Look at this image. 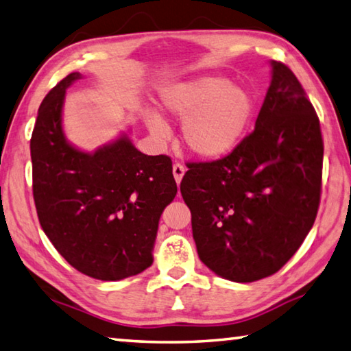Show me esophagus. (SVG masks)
Returning <instances> with one entry per match:
<instances>
[{
	"label": "esophagus",
	"instance_id": "esophagus-1",
	"mask_svg": "<svg viewBox=\"0 0 351 351\" xmlns=\"http://www.w3.org/2000/svg\"><path fill=\"white\" fill-rule=\"evenodd\" d=\"M184 171H186V168H184L180 162H176V163L173 165V174H174V178H176L177 183L182 182Z\"/></svg>",
	"mask_w": 351,
	"mask_h": 351
}]
</instances>
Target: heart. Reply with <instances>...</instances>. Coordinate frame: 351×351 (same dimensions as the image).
<instances>
[{"mask_svg": "<svg viewBox=\"0 0 351 351\" xmlns=\"http://www.w3.org/2000/svg\"><path fill=\"white\" fill-rule=\"evenodd\" d=\"M160 104L168 114L184 119V143L194 154L206 158L223 157L235 149L254 113L249 91L218 76L169 85L162 91ZM147 123L154 136H167V127L158 116L149 114Z\"/></svg>", "mask_w": 351, "mask_h": 351, "instance_id": "heart-1", "label": "heart"}]
</instances>
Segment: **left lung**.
<instances>
[{"label": "left lung", "mask_w": 351, "mask_h": 351, "mask_svg": "<svg viewBox=\"0 0 351 351\" xmlns=\"http://www.w3.org/2000/svg\"><path fill=\"white\" fill-rule=\"evenodd\" d=\"M272 70L252 133L223 158L186 163L180 183L198 256L237 282L278 272L312 229L321 202L318 114L286 64L274 61Z\"/></svg>", "instance_id": "obj_1"}]
</instances>
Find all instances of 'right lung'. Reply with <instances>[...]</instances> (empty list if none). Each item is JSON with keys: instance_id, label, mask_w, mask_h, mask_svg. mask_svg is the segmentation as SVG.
I'll use <instances>...</instances> for the list:
<instances>
[{"instance_id": "add662e5", "label": "right lung", "mask_w": 351, "mask_h": 351, "mask_svg": "<svg viewBox=\"0 0 351 351\" xmlns=\"http://www.w3.org/2000/svg\"><path fill=\"white\" fill-rule=\"evenodd\" d=\"M79 77L70 73L39 105L30 138L33 200L43 230L70 266L117 281L153 264L158 220L177 183L171 157L143 154L127 137L95 154L65 142L62 102Z\"/></svg>"}]
</instances>
